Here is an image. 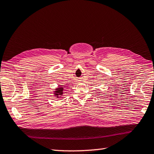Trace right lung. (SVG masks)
Segmentation results:
<instances>
[{
    "mask_svg": "<svg viewBox=\"0 0 154 154\" xmlns=\"http://www.w3.org/2000/svg\"><path fill=\"white\" fill-rule=\"evenodd\" d=\"M55 91H54V96L58 98V97H61V96L63 95V90L64 88L61 85H59L57 88H56Z\"/></svg>",
    "mask_w": 154,
    "mask_h": 154,
    "instance_id": "add662e5",
    "label": "right lung"
}]
</instances>
